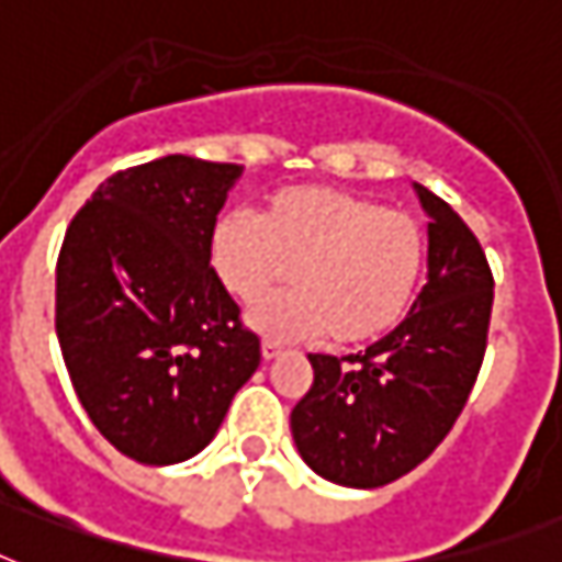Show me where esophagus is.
I'll use <instances>...</instances> for the list:
<instances>
[{
  "label": "esophagus",
  "mask_w": 562,
  "mask_h": 562,
  "mask_svg": "<svg viewBox=\"0 0 562 562\" xmlns=\"http://www.w3.org/2000/svg\"><path fill=\"white\" fill-rule=\"evenodd\" d=\"M282 355V344L277 340H262V360H273Z\"/></svg>",
  "instance_id": "1"
}]
</instances>
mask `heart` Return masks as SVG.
Masks as SVG:
<instances>
[{
  "mask_svg": "<svg viewBox=\"0 0 562 562\" xmlns=\"http://www.w3.org/2000/svg\"><path fill=\"white\" fill-rule=\"evenodd\" d=\"M210 262L241 303H257L291 273L294 291L250 308L259 331L367 344L407 314L424 271V231L415 216L369 195L303 184L271 195L259 218H218Z\"/></svg>",
  "mask_w": 562,
  "mask_h": 562,
  "instance_id": "b5f03b06",
  "label": "heart"
}]
</instances>
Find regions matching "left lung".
Listing matches in <instances>:
<instances>
[{
  "mask_svg": "<svg viewBox=\"0 0 562 562\" xmlns=\"http://www.w3.org/2000/svg\"><path fill=\"white\" fill-rule=\"evenodd\" d=\"M427 213V282L409 314L367 352L308 355L314 384L291 409V436L317 476L381 487L441 445L485 358L494 277L485 250L439 195L413 184Z\"/></svg>",
  "mask_w": 562,
  "mask_h": 562,
  "instance_id": "left-lung-1",
  "label": "left lung"
}]
</instances>
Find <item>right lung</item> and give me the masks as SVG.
<instances>
[{
	"instance_id": "obj_1",
	"label": "right lung",
	"mask_w": 562,
	"mask_h": 562,
	"mask_svg": "<svg viewBox=\"0 0 562 562\" xmlns=\"http://www.w3.org/2000/svg\"><path fill=\"white\" fill-rule=\"evenodd\" d=\"M239 164L167 155L115 172L66 231L57 340L100 436L140 464L193 459L259 367L210 268V234Z\"/></svg>"
}]
</instances>
